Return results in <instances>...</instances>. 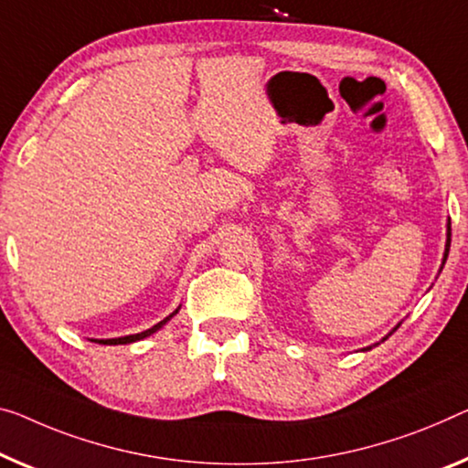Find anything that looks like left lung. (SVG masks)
Segmentation results:
<instances>
[{
	"instance_id": "obj_1",
	"label": "left lung",
	"mask_w": 468,
	"mask_h": 468,
	"mask_svg": "<svg viewBox=\"0 0 468 468\" xmlns=\"http://www.w3.org/2000/svg\"><path fill=\"white\" fill-rule=\"evenodd\" d=\"M450 229H452V228H450V224H448V242H445V255H443V261H445V259H448V253H450V236H452V234H450Z\"/></svg>"
}]
</instances>
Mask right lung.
Instances as JSON below:
<instances>
[{"label":"right lung","mask_w":468,"mask_h":468,"mask_svg":"<svg viewBox=\"0 0 468 468\" xmlns=\"http://www.w3.org/2000/svg\"><path fill=\"white\" fill-rule=\"evenodd\" d=\"M177 314V309L171 315H167V318H165L163 322H159V324H154L153 328H148V330H144V333H138V335H129V336H119V339H104V341H98V343H102V345H127V343H133V341H140V339H144V336H148V335H153V333H156V330H159L165 322H169L171 318H174V315Z\"/></svg>","instance_id":"right-lung-1"}]
</instances>
